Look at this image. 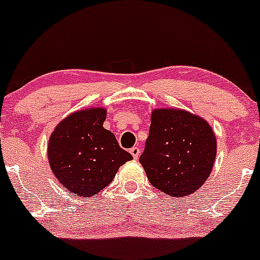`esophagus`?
Masks as SVG:
<instances>
[{"mask_svg":"<svg viewBox=\"0 0 260 260\" xmlns=\"http://www.w3.org/2000/svg\"><path fill=\"white\" fill-rule=\"evenodd\" d=\"M130 154L133 155L134 159L138 160L139 156H140V149L136 148V146H135V148H131V149H130Z\"/></svg>","mask_w":260,"mask_h":260,"instance_id":"34e87169","label":"esophagus"}]
</instances>
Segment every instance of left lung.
Here are the masks:
<instances>
[{"mask_svg": "<svg viewBox=\"0 0 260 260\" xmlns=\"http://www.w3.org/2000/svg\"><path fill=\"white\" fill-rule=\"evenodd\" d=\"M216 155L211 126L200 116L178 109H156L140 156L154 188L186 197L209 178Z\"/></svg>", "mask_w": 260, "mask_h": 260, "instance_id": "left-lung-1", "label": "left lung"}]
</instances>
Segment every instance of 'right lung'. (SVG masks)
I'll return each instance as SVG.
<instances>
[{
  "label": "right lung",
  "instance_id": "add662e5",
  "mask_svg": "<svg viewBox=\"0 0 260 260\" xmlns=\"http://www.w3.org/2000/svg\"><path fill=\"white\" fill-rule=\"evenodd\" d=\"M104 108L69 115L52 131L47 156L52 173L68 191L90 198L109 185L122 164L133 159L104 129Z\"/></svg>",
  "mask_w": 260,
  "mask_h": 260
}]
</instances>
